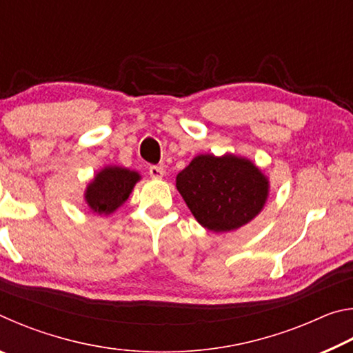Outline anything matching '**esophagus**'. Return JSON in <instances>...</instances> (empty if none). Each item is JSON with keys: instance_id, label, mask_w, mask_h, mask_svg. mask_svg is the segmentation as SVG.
Segmentation results:
<instances>
[{"instance_id": "esophagus-1", "label": "esophagus", "mask_w": 353, "mask_h": 353, "mask_svg": "<svg viewBox=\"0 0 353 353\" xmlns=\"http://www.w3.org/2000/svg\"><path fill=\"white\" fill-rule=\"evenodd\" d=\"M149 176L152 179H162L165 176V171L162 166H151V168H149Z\"/></svg>"}]
</instances>
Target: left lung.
I'll return each mask as SVG.
<instances>
[{
	"label": "left lung",
	"mask_w": 353,
	"mask_h": 353,
	"mask_svg": "<svg viewBox=\"0 0 353 353\" xmlns=\"http://www.w3.org/2000/svg\"><path fill=\"white\" fill-rule=\"evenodd\" d=\"M176 188L202 227L223 234L259 216L270 196V179L246 157L199 154L179 172Z\"/></svg>",
	"instance_id": "8db88e82"
}]
</instances>
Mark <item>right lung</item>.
Wrapping results in <instances>:
<instances>
[{
  "label": "right lung",
  "mask_w": 353,
  "mask_h": 353,
  "mask_svg": "<svg viewBox=\"0 0 353 353\" xmlns=\"http://www.w3.org/2000/svg\"><path fill=\"white\" fill-rule=\"evenodd\" d=\"M141 176L123 166H104L88 182L83 198L93 213L109 216L129 199Z\"/></svg>",
  "instance_id": "add662e5"
}]
</instances>
